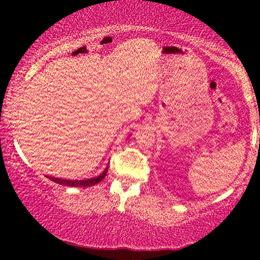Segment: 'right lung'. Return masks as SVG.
I'll use <instances>...</instances> for the list:
<instances>
[{"label":"right lung","mask_w":260,"mask_h":260,"mask_svg":"<svg viewBox=\"0 0 260 260\" xmlns=\"http://www.w3.org/2000/svg\"><path fill=\"white\" fill-rule=\"evenodd\" d=\"M107 170H109V166L105 169V171L103 174L98 176V177L89 178V180H83V181H76V180H64V178H58V177H52V176H46L49 180H51L56 183L62 184V186H68V187H90L94 186V184L99 183V182L103 181V178H105L107 174Z\"/></svg>","instance_id":"add662e5"}]
</instances>
